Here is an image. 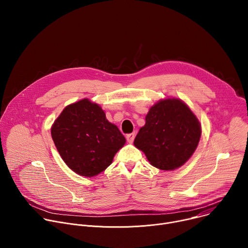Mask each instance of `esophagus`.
<instances>
[{"label": "esophagus", "mask_w": 248, "mask_h": 248, "mask_svg": "<svg viewBox=\"0 0 248 248\" xmlns=\"http://www.w3.org/2000/svg\"><path fill=\"white\" fill-rule=\"evenodd\" d=\"M134 138H135V133H129L126 135V140L128 143H132L134 141Z\"/></svg>", "instance_id": "obj_1"}]
</instances>
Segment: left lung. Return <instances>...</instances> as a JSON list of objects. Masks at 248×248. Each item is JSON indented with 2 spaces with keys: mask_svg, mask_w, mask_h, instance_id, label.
<instances>
[{
  "mask_svg": "<svg viewBox=\"0 0 248 248\" xmlns=\"http://www.w3.org/2000/svg\"><path fill=\"white\" fill-rule=\"evenodd\" d=\"M200 137L201 124L188 106L179 98H165L149 109L133 144L153 167L173 170L190 159Z\"/></svg>",
  "mask_w": 248,
  "mask_h": 248,
  "instance_id": "left-lung-1",
  "label": "left lung"
}]
</instances>
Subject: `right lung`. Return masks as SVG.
Instances as JSON below:
<instances>
[{
  "mask_svg": "<svg viewBox=\"0 0 248 248\" xmlns=\"http://www.w3.org/2000/svg\"><path fill=\"white\" fill-rule=\"evenodd\" d=\"M51 135L66 166L86 178L107 169L125 143L118 126L87 98L66 106L52 124Z\"/></svg>",
  "mask_w": 248,
  "mask_h": 248,
  "instance_id": "add662e5",
  "label": "right lung"
}]
</instances>
